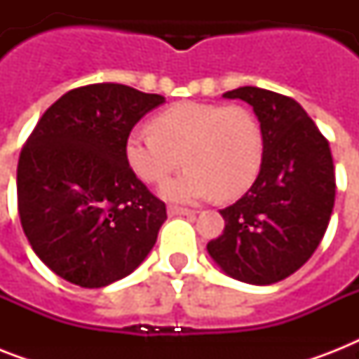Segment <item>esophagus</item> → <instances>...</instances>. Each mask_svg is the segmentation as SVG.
<instances>
[{"mask_svg": "<svg viewBox=\"0 0 359 359\" xmlns=\"http://www.w3.org/2000/svg\"><path fill=\"white\" fill-rule=\"evenodd\" d=\"M168 214L169 216H194V214H196V210H191V208H184V207H177V205H169Z\"/></svg>", "mask_w": 359, "mask_h": 359, "instance_id": "34e87169", "label": "esophagus"}]
</instances>
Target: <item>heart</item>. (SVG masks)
<instances>
[{
  "instance_id": "1",
  "label": "heart",
  "mask_w": 359,
  "mask_h": 359,
  "mask_svg": "<svg viewBox=\"0 0 359 359\" xmlns=\"http://www.w3.org/2000/svg\"><path fill=\"white\" fill-rule=\"evenodd\" d=\"M152 130H132L124 154L135 175L160 182L182 163L188 168L160 186L165 199L194 203L244 194L261 171L264 134L244 106L179 102L152 119Z\"/></svg>"
}]
</instances>
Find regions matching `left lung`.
Here are the masks:
<instances>
[{"label": "left lung", "mask_w": 359, "mask_h": 359, "mask_svg": "<svg viewBox=\"0 0 359 359\" xmlns=\"http://www.w3.org/2000/svg\"><path fill=\"white\" fill-rule=\"evenodd\" d=\"M225 98L253 108L264 134V158L251 188L219 210L224 233L207 244L227 276L251 285L289 278L320 244L335 201L328 140L290 97L238 87Z\"/></svg>", "instance_id": "left-lung-1"}]
</instances>
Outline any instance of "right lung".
<instances>
[{"label":"right lung","instance_id":"1","mask_svg":"<svg viewBox=\"0 0 359 359\" xmlns=\"http://www.w3.org/2000/svg\"><path fill=\"white\" fill-rule=\"evenodd\" d=\"M165 102L121 83L65 93L44 111L20 152L22 229L59 278L100 289L145 261L168 219L130 168L124 141L135 123Z\"/></svg>","mask_w":359,"mask_h":359}]
</instances>
